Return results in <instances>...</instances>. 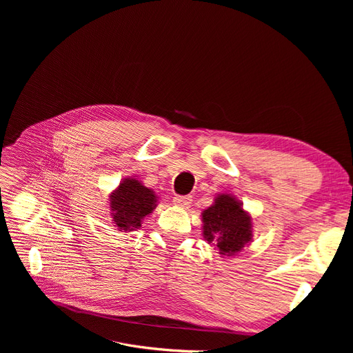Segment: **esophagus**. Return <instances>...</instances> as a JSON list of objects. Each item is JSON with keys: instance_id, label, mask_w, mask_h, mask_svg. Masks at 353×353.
Masks as SVG:
<instances>
[{"instance_id": "esophagus-1", "label": "esophagus", "mask_w": 353, "mask_h": 353, "mask_svg": "<svg viewBox=\"0 0 353 353\" xmlns=\"http://www.w3.org/2000/svg\"><path fill=\"white\" fill-rule=\"evenodd\" d=\"M191 196H176V197H174V203L176 206H179V208H188L190 205H191Z\"/></svg>"}]
</instances>
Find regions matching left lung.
<instances>
[{
  "instance_id": "1",
  "label": "left lung",
  "mask_w": 353,
  "mask_h": 353,
  "mask_svg": "<svg viewBox=\"0 0 353 353\" xmlns=\"http://www.w3.org/2000/svg\"><path fill=\"white\" fill-rule=\"evenodd\" d=\"M201 221L203 237L216 244L221 254L239 253L252 240V218L230 194H219L210 208L203 210Z\"/></svg>"
}]
</instances>
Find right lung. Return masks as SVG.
I'll list each match as a JSON object with an SVG mask.
<instances>
[{
	"label": "right lung",
	"mask_w": 353,
	"mask_h": 353,
	"mask_svg": "<svg viewBox=\"0 0 353 353\" xmlns=\"http://www.w3.org/2000/svg\"><path fill=\"white\" fill-rule=\"evenodd\" d=\"M153 190L144 187L135 178L122 181L110 196L112 218L119 231H132L141 227L143 219L156 208Z\"/></svg>",
	"instance_id": "right-lung-1"
}]
</instances>
